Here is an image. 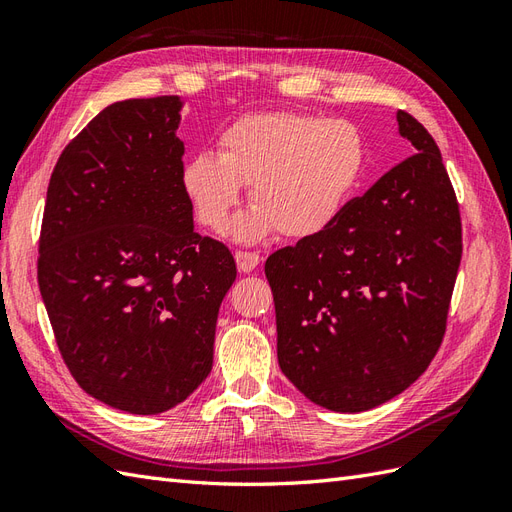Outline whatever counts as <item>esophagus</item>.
I'll return each mask as SVG.
<instances>
[{"instance_id":"esophagus-1","label":"esophagus","mask_w":512,"mask_h":512,"mask_svg":"<svg viewBox=\"0 0 512 512\" xmlns=\"http://www.w3.org/2000/svg\"><path fill=\"white\" fill-rule=\"evenodd\" d=\"M235 260H237V267H239L241 273H250V271H254L258 267L260 256L256 252H243V250H239V252H235Z\"/></svg>"}]
</instances>
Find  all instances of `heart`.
Listing matches in <instances>:
<instances>
[{
    "mask_svg": "<svg viewBox=\"0 0 512 512\" xmlns=\"http://www.w3.org/2000/svg\"><path fill=\"white\" fill-rule=\"evenodd\" d=\"M220 156L196 153L181 168L183 192L196 218L222 232L250 185V203L237 220L239 241L277 230L305 239L327 228L359 181L365 143L346 119L305 113H260L232 123L220 136Z\"/></svg>",
    "mask_w": 512,
    "mask_h": 512,
    "instance_id": "heart-1",
    "label": "heart"
}]
</instances>
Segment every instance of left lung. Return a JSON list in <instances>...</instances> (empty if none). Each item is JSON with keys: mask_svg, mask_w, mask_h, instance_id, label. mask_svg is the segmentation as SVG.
Returning a JSON list of instances; mask_svg holds the SVG:
<instances>
[{"mask_svg": "<svg viewBox=\"0 0 512 512\" xmlns=\"http://www.w3.org/2000/svg\"><path fill=\"white\" fill-rule=\"evenodd\" d=\"M414 156L344 205L318 235L265 262L277 361L314 404L363 412L423 374L446 331L461 262L455 190L431 134L406 111Z\"/></svg>", "mask_w": 512, "mask_h": 512, "instance_id": "obj_1", "label": "left lung"}]
</instances>
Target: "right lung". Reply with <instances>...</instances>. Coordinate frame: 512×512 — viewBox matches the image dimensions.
<instances>
[{"mask_svg":"<svg viewBox=\"0 0 512 512\" xmlns=\"http://www.w3.org/2000/svg\"><path fill=\"white\" fill-rule=\"evenodd\" d=\"M181 98L106 106L61 151L46 190L38 286L81 389L130 414L188 399L213 365L230 250L194 230Z\"/></svg>","mask_w":512,"mask_h":512,"instance_id":"1","label":"right lung"}]
</instances>
